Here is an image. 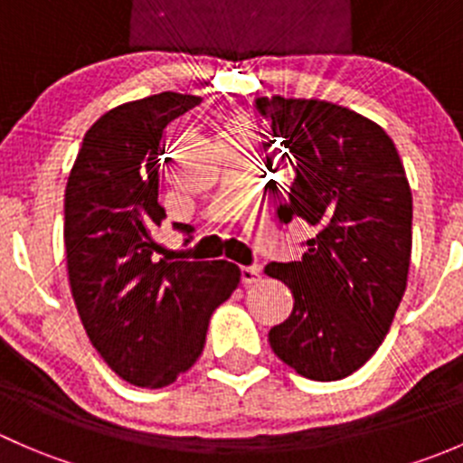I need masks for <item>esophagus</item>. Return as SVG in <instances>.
I'll return each instance as SVG.
<instances>
[{
    "mask_svg": "<svg viewBox=\"0 0 463 463\" xmlns=\"http://www.w3.org/2000/svg\"><path fill=\"white\" fill-rule=\"evenodd\" d=\"M261 278L260 266H241V284L250 287V284H258Z\"/></svg>",
    "mask_w": 463,
    "mask_h": 463,
    "instance_id": "34e87169",
    "label": "esophagus"
}]
</instances>
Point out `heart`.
Returning <instances> with one entry per match:
<instances>
[{"label": "heart", "instance_id": "1", "mask_svg": "<svg viewBox=\"0 0 463 463\" xmlns=\"http://www.w3.org/2000/svg\"><path fill=\"white\" fill-rule=\"evenodd\" d=\"M244 134H253V128H250L249 120L241 114H231L226 118V125H223V138L226 137H244Z\"/></svg>", "mask_w": 463, "mask_h": 463}]
</instances>
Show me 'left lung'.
<instances>
[{
	"label": "left lung",
	"instance_id": "obj_1",
	"mask_svg": "<svg viewBox=\"0 0 463 463\" xmlns=\"http://www.w3.org/2000/svg\"><path fill=\"white\" fill-rule=\"evenodd\" d=\"M258 109L296 172L279 222L314 232L300 261L264 269L293 296L270 349L300 376L340 381L374 356L408 287L412 190L394 141L367 116L318 98H260Z\"/></svg>",
	"mask_w": 463,
	"mask_h": 463
}]
</instances>
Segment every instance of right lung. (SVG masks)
<instances>
[{
	"instance_id": "obj_1",
	"label": "right lung",
	"mask_w": 463,
	"mask_h": 463,
	"mask_svg": "<svg viewBox=\"0 0 463 463\" xmlns=\"http://www.w3.org/2000/svg\"><path fill=\"white\" fill-rule=\"evenodd\" d=\"M202 96L123 102L89 128L64 190L67 275L78 316L123 381L158 390L202 356L213 311L241 278L232 261L156 260L163 132ZM176 228L190 232V226Z\"/></svg>"
}]
</instances>
